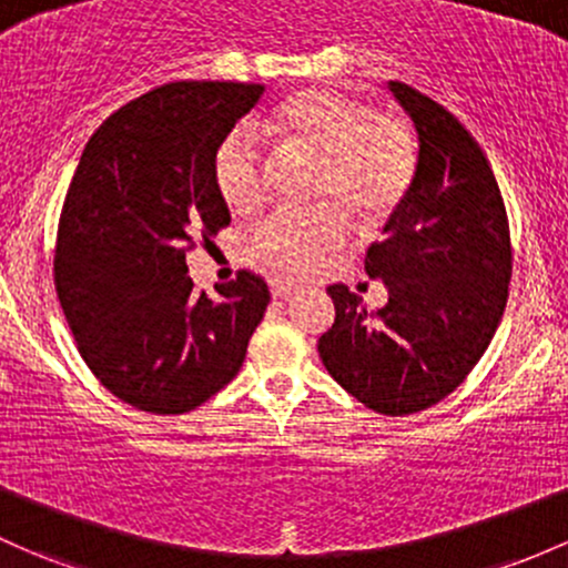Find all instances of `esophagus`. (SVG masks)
Instances as JSON below:
<instances>
[{
    "label": "esophagus",
    "mask_w": 568,
    "mask_h": 568,
    "mask_svg": "<svg viewBox=\"0 0 568 568\" xmlns=\"http://www.w3.org/2000/svg\"><path fill=\"white\" fill-rule=\"evenodd\" d=\"M268 288H272L274 300H288V296L296 291V285L291 283V280L274 277V280H268Z\"/></svg>",
    "instance_id": "1"
}]
</instances>
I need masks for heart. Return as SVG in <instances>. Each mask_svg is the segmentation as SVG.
<instances>
[{"label":"heart","instance_id":"1","mask_svg":"<svg viewBox=\"0 0 568 568\" xmlns=\"http://www.w3.org/2000/svg\"><path fill=\"white\" fill-rule=\"evenodd\" d=\"M272 130L291 152L318 160L315 204L339 209L362 225L386 220L408 193L416 171V141L408 124L392 113L334 89H304L272 116ZM214 184L239 214L264 206L268 160L250 130L236 128L214 152ZM339 214H274L253 236L261 264L288 274H310L343 250Z\"/></svg>","mask_w":568,"mask_h":568}]
</instances>
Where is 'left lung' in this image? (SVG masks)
Returning a JSON list of instances; mask_svg holds the SVG:
<instances>
[{
  "instance_id": "1",
  "label": "left lung",
  "mask_w": 568,
  "mask_h": 568,
  "mask_svg": "<svg viewBox=\"0 0 568 568\" xmlns=\"http://www.w3.org/2000/svg\"><path fill=\"white\" fill-rule=\"evenodd\" d=\"M389 89L419 135L414 182L364 258L389 302L367 313L348 285H329L334 324L318 354L375 414L408 416L455 392L487 351L509 300L511 239L474 135L408 83Z\"/></svg>"
}]
</instances>
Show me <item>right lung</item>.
<instances>
[{
  "mask_svg": "<svg viewBox=\"0 0 568 568\" xmlns=\"http://www.w3.org/2000/svg\"><path fill=\"white\" fill-rule=\"evenodd\" d=\"M261 83L176 81L111 113L59 217L53 283L79 354L113 397L187 414L234 381L268 285L239 272L195 294L184 253L231 223L214 152Z\"/></svg>",
  "mask_w": 568,
  "mask_h": 568,
  "instance_id": "add662e5",
  "label": "right lung"
}]
</instances>
